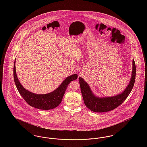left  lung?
<instances>
[{"label": "left lung", "mask_w": 147, "mask_h": 147, "mask_svg": "<svg viewBox=\"0 0 147 147\" xmlns=\"http://www.w3.org/2000/svg\"><path fill=\"white\" fill-rule=\"evenodd\" d=\"M132 63V75L129 84L124 91L116 96L98 98L92 93L89 85L84 79L79 77L81 92L85 106L93 112H105L111 111L121 105L132 91L135 82L136 69L134 59Z\"/></svg>", "instance_id": "left-lung-1"}]
</instances>
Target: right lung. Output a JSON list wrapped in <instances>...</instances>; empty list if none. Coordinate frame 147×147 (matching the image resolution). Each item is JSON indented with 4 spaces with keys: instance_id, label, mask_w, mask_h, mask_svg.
<instances>
[{
    "instance_id": "obj_1",
    "label": "right lung",
    "mask_w": 147,
    "mask_h": 147,
    "mask_svg": "<svg viewBox=\"0 0 147 147\" xmlns=\"http://www.w3.org/2000/svg\"><path fill=\"white\" fill-rule=\"evenodd\" d=\"M77 74L65 79L62 84L54 91L46 94H36L25 89L20 84L16 73L15 61L14 64V79L18 90L28 105L38 109L51 110L56 108L61 102L65 91L71 81L77 79Z\"/></svg>"
}]
</instances>
